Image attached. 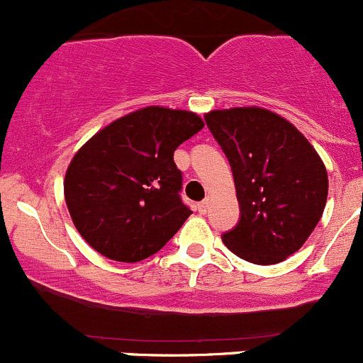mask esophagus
Listing matches in <instances>:
<instances>
[{
  "instance_id": "34e87169",
  "label": "esophagus",
  "mask_w": 363,
  "mask_h": 363,
  "mask_svg": "<svg viewBox=\"0 0 363 363\" xmlns=\"http://www.w3.org/2000/svg\"><path fill=\"white\" fill-rule=\"evenodd\" d=\"M197 209H199V213H201V215H206V213H208V209H209V199H204V201H201V203L197 204Z\"/></svg>"
}]
</instances>
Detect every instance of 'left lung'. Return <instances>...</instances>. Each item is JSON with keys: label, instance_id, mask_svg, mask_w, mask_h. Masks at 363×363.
Wrapping results in <instances>:
<instances>
[{"label": "left lung", "instance_id": "8db88e82", "mask_svg": "<svg viewBox=\"0 0 363 363\" xmlns=\"http://www.w3.org/2000/svg\"><path fill=\"white\" fill-rule=\"evenodd\" d=\"M204 121L229 159L241 209L238 225L222 236L223 245L246 262H283L323 215V160L297 127L264 108L213 110Z\"/></svg>", "mask_w": 363, "mask_h": 363}]
</instances>
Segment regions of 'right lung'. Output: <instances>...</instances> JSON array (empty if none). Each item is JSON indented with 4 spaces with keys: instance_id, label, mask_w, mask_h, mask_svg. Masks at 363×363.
Returning a JSON list of instances; mask_svg holds the SVG:
<instances>
[{
    "instance_id": "add662e5",
    "label": "right lung",
    "mask_w": 363,
    "mask_h": 363,
    "mask_svg": "<svg viewBox=\"0 0 363 363\" xmlns=\"http://www.w3.org/2000/svg\"><path fill=\"white\" fill-rule=\"evenodd\" d=\"M203 127L194 111L147 106L111 122L74 154L66 206L96 252L140 262L178 233L192 211L182 203L173 154Z\"/></svg>"
}]
</instances>
